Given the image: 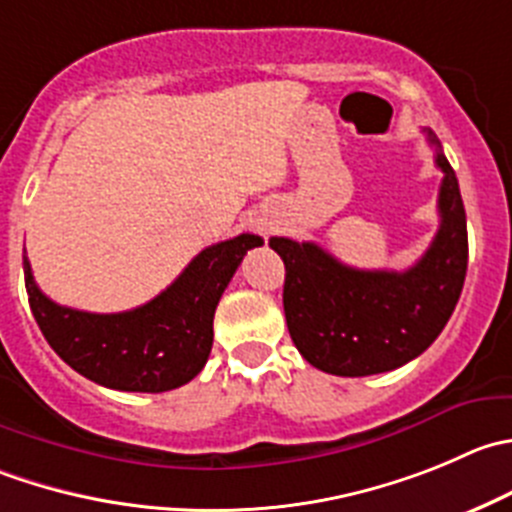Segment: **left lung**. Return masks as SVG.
Returning <instances> with one entry per match:
<instances>
[{"mask_svg": "<svg viewBox=\"0 0 512 512\" xmlns=\"http://www.w3.org/2000/svg\"><path fill=\"white\" fill-rule=\"evenodd\" d=\"M440 230L410 270H355L315 242L270 237L285 262L287 330L310 365L340 377H365L405 365L443 332L463 292L468 270V225L458 177L440 142Z\"/></svg>", "mask_w": 512, "mask_h": 512, "instance_id": "left-lung-1", "label": "left lung"}]
</instances>
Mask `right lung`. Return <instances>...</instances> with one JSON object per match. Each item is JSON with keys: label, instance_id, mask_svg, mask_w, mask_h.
Here are the masks:
<instances>
[{"label": "right lung", "instance_id": "obj_1", "mask_svg": "<svg viewBox=\"0 0 512 512\" xmlns=\"http://www.w3.org/2000/svg\"><path fill=\"white\" fill-rule=\"evenodd\" d=\"M262 237L205 247L165 292L127 312L97 315L57 305L37 287L24 255L29 307L52 350L87 380L124 393H165L190 382L212 350L217 302Z\"/></svg>", "mask_w": 512, "mask_h": 512}]
</instances>
